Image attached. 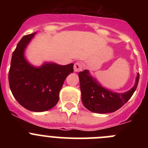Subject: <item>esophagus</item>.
<instances>
[{
  "label": "esophagus",
  "mask_w": 148,
  "mask_h": 148,
  "mask_svg": "<svg viewBox=\"0 0 148 148\" xmlns=\"http://www.w3.org/2000/svg\"><path fill=\"white\" fill-rule=\"evenodd\" d=\"M82 70V64L81 62H76L74 64V71L79 72Z\"/></svg>",
  "instance_id": "esophagus-1"
}]
</instances>
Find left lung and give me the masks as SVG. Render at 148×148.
<instances>
[{"mask_svg":"<svg viewBox=\"0 0 148 148\" xmlns=\"http://www.w3.org/2000/svg\"><path fill=\"white\" fill-rule=\"evenodd\" d=\"M78 77L84 107L92 113H108L121 108L131 98L138 85L139 73H137L134 86L125 92H113L102 87L88 70L80 72Z\"/></svg>","mask_w":148,"mask_h":148,"instance_id":"8db88e82","label":"left lung"}]
</instances>
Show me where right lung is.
<instances>
[{"label": "right lung", "mask_w": 148, "mask_h": 148, "mask_svg": "<svg viewBox=\"0 0 148 148\" xmlns=\"http://www.w3.org/2000/svg\"><path fill=\"white\" fill-rule=\"evenodd\" d=\"M35 34L23 36L13 52L9 84L13 96L22 107L33 112H44L58 103L64 82L73 73V64L44 62L40 66L30 64L24 54Z\"/></svg>", "instance_id": "add662e5"}]
</instances>
